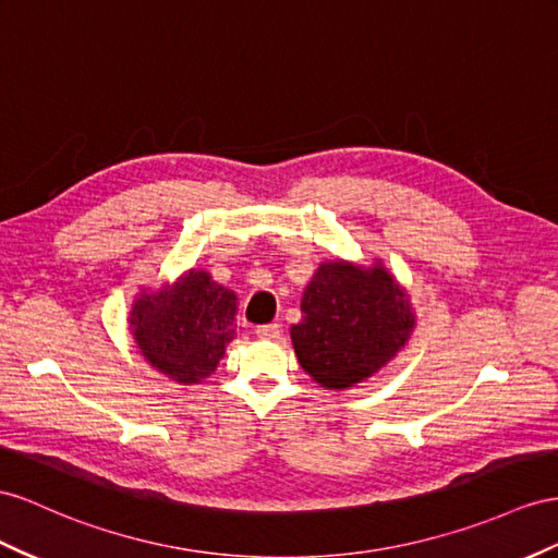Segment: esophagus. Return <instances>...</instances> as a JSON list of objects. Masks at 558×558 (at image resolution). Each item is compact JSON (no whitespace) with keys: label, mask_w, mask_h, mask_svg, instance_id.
<instances>
[{"label":"esophagus","mask_w":558,"mask_h":558,"mask_svg":"<svg viewBox=\"0 0 558 558\" xmlns=\"http://www.w3.org/2000/svg\"><path fill=\"white\" fill-rule=\"evenodd\" d=\"M281 333V326L279 324H265L255 328V336L263 338V340H277Z\"/></svg>","instance_id":"1"}]
</instances>
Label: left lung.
Returning <instances> with one entry per match:
<instances>
[{"label":"left lung","instance_id":"8db88e82","mask_svg":"<svg viewBox=\"0 0 558 558\" xmlns=\"http://www.w3.org/2000/svg\"><path fill=\"white\" fill-rule=\"evenodd\" d=\"M291 340L303 366L328 389H348L395 356L415 324L409 298L383 267L324 263L303 293Z\"/></svg>","mask_w":558,"mask_h":558}]
</instances>
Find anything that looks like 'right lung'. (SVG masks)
Here are the masks:
<instances>
[{
    "label": "right lung",
    "mask_w": 558,
    "mask_h": 558,
    "mask_svg": "<svg viewBox=\"0 0 558 558\" xmlns=\"http://www.w3.org/2000/svg\"><path fill=\"white\" fill-rule=\"evenodd\" d=\"M236 295L206 272H190L169 291L141 295L131 330L143 356L178 383H202L234 338Z\"/></svg>",
    "instance_id": "1"
}]
</instances>
